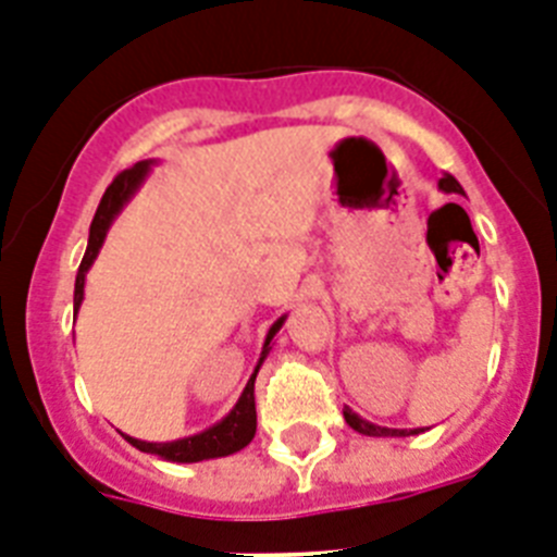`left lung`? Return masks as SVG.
Wrapping results in <instances>:
<instances>
[{"label":"left lung","instance_id":"1","mask_svg":"<svg viewBox=\"0 0 557 557\" xmlns=\"http://www.w3.org/2000/svg\"><path fill=\"white\" fill-rule=\"evenodd\" d=\"M438 189H442V191H456V195H465L461 184L453 175L442 177V181H438ZM343 416H345V422H348L350 428L357 430V433H362V436H416V433H422V428H413V430L382 428V424H373V422H368V419H362V416L354 413V410H350V408H345Z\"/></svg>","mask_w":557,"mask_h":557}]
</instances>
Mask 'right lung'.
<instances>
[{
    "instance_id": "1",
    "label": "right lung",
    "mask_w": 557,
    "mask_h": 557,
    "mask_svg": "<svg viewBox=\"0 0 557 557\" xmlns=\"http://www.w3.org/2000/svg\"><path fill=\"white\" fill-rule=\"evenodd\" d=\"M152 158L149 161H138L135 166L121 172L110 186H107L104 198L98 203L96 209V218L90 223V240H87V251H84V260L78 265V274H76V292H73V311L78 314V308H82L84 300V277H87V271L90 265L96 263L98 251L104 246V237L110 232L112 221L119 218L121 209L127 207L133 195L141 189V184L147 181L149 170H152ZM283 322L286 317H280L274 325L269 329L265 334V343H263V354L257 359L255 373L249 376L246 387H243L240 399L226 416H223L221 422L212 424V428L200 430L195 436H186V438H175V442H141V438H133L124 433L129 445L138 447L141 453H152V456H161L163 461H181V465H191V461H207V459H221V456H232V453L243 450V447L249 445L251 438H255V430H257V410H255V380H257V371L263 366V359L269 357L271 350V339L283 329Z\"/></svg>"
}]
</instances>
